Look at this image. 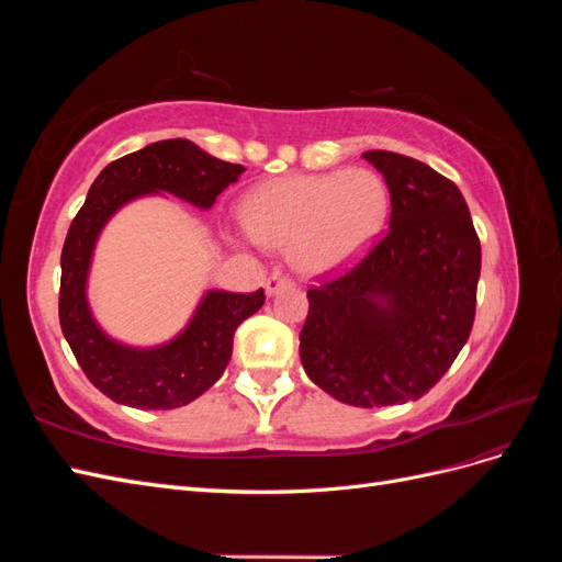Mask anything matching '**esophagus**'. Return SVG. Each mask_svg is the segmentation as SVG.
<instances>
[{"label": "esophagus", "mask_w": 562, "mask_h": 562, "mask_svg": "<svg viewBox=\"0 0 562 562\" xmlns=\"http://www.w3.org/2000/svg\"><path fill=\"white\" fill-rule=\"evenodd\" d=\"M288 285H293V281L288 279V277H283V274H279V271H274V274H271L265 281V291H267V295H277L281 288H288Z\"/></svg>", "instance_id": "obj_1"}]
</instances>
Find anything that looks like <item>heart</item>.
<instances>
[{"label":"heart","mask_w":562,"mask_h":562,"mask_svg":"<svg viewBox=\"0 0 562 562\" xmlns=\"http://www.w3.org/2000/svg\"><path fill=\"white\" fill-rule=\"evenodd\" d=\"M389 187L370 168L326 176H288L260 184L246 203L255 241L288 246L307 274L349 267L378 239L389 217Z\"/></svg>","instance_id":"1"}]
</instances>
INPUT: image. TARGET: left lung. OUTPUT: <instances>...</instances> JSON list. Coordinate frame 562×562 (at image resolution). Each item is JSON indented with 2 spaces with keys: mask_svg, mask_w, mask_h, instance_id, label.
Here are the masks:
<instances>
[{
  "mask_svg": "<svg viewBox=\"0 0 562 562\" xmlns=\"http://www.w3.org/2000/svg\"><path fill=\"white\" fill-rule=\"evenodd\" d=\"M363 159L389 187V229L342 277L307 293L300 359L333 398L382 407L422 398L467 345L481 241L452 180L396 151Z\"/></svg>",
  "mask_w": 562,
  "mask_h": 562,
  "instance_id": "1",
  "label": "left lung"
}]
</instances>
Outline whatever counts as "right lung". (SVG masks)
<instances>
[{
  "label": "right lung",
  "instance_id": "right-lung-1",
  "mask_svg": "<svg viewBox=\"0 0 562 562\" xmlns=\"http://www.w3.org/2000/svg\"><path fill=\"white\" fill-rule=\"evenodd\" d=\"M241 164L220 161L190 140L151 143L108 164L75 215L60 255L58 316L63 335L89 382L114 403L140 411H173L211 389L232 359L234 333L265 304V291H209L171 342L138 349L116 342L98 326L87 281L93 248L108 220L128 201L168 192L209 211L239 180Z\"/></svg>",
  "mask_w": 562,
  "mask_h": 562
}]
</instances>
